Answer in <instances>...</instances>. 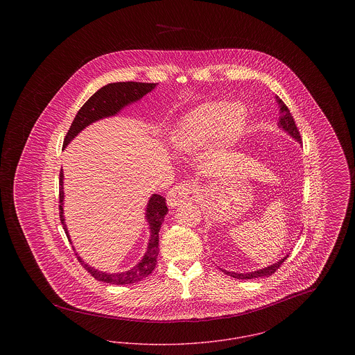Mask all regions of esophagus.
I'll return each mask as SVG.
<instances>
[{
    "label": "esophagus",
    "mask_w": 355,
    "mask_h": 355,
    "mask_svg": "<svg viewBox=\"0 0 355 355\" xmlns=\"http://www.w3.org/2000/svg\"><path fill=\"white\" fill-rule=\"evenodd\" d=\"M200 197L198 187L193 184H178L168 193V205L170 207L180 206L182 203L194 202Z\"/></svg>",
    "instance_id": "34e87169"
}]
</instances>
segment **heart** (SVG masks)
I'll use <instances>...</instances> for the list:
<instances>
[{
  "mask_svg": "<svg viewBox=\"0 0 355 355\" xmlns=\"http://www.w3.org/2000/svg\"><path fill=\"white\" fill-rule=\"evenodd\" d=\"M248 112L242 105L223 102L205 103L184 121L177 132V145L182 150L205 146L210 139L218 148L234 145L243 133Z\"/></svg>",
  "mask_w": 355,
  "mask_h": 355,
  "instance_id": "obj_1",
  "label": "heart"
}]
</instances>
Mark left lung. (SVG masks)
<instances>
[{
	"label": "left lung",
	"instance_id": "left-lung-1",
	"mask_svg": "<svg viewBox=\"0 0 355 355\" xmlns=\"http://www.w3.org/2000/svg\"><path fill=\"white\" fill-rule=\"evenodd\" d=\"M275 100H277V106H278V128H282L287 135H291L293 138H295L301 144L302 138H301V135L298 132V128L295 125V121L293 119L290 110L287 109V106L284 103V101L279 100V97H275ZM287 257L288 255L284 257L282 259H279L278 262L272 263L270 266L261 269V270L250 271V272H239V274L238 272H233V271H222L229 274L233 278H236V279H253V278H261V277H269V275L274 274L275 271L281 268V265L285 262Z\"/></svg>",
	"mask_w": 355,
	"mask_h": 355
}]
</instances>
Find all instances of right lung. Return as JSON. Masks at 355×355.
I'll list each match as a JSON object with an SVG mask.
<instances>
[{
  "instance_id": "1",
  "label": "right lung",
  "mask_w": 355,
  "mask_h": 355,
  "mask_svg": "<svg viewBox=\"0 0 355 355\" xmlns=\"http://www.w3.org/2000/svg\"><path fill=\"white\" fill-rule=\"evenodd\" d=\"M157 84H146V83H114V84L105 85L100 90H97L87 101L85 102L83 107L78 110L76 119H73L70 129L67 133L64 139V148L69 142L78 135L86 126L90 123L98 121V119H106L110 116H116L121 109L128 106L129 103L141 100L145 94L152 92ZM166 200L159 194H153L146 206V220L150 227V239L148 243L146 253L141 262H138L133 269L122 272H105V271L97 270L87 263H85L81 257L77 259L84 266L87 272H90L92 277H94L97 281L106 282L110 285H129L135 284L146 278L149 274H152L155 265H157V257H158V233L161 229V225L166 216L168 206ZM60 220L64 226V230L67 233L69 242L68 229L64 218V173L62 169L60 171Z\"/></svg>"
}]
</instances>
